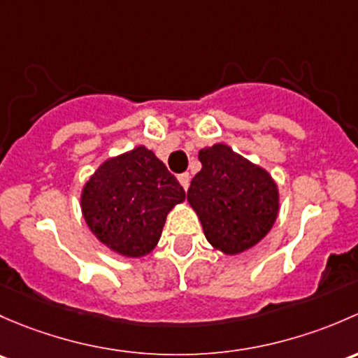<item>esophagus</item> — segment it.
<instances>
[{"instance_id":"esophagus-1","label":"esophagus","mask_w":358,"mask_h":358,"mask_svg":"<svg viewBox=\"0 0 358 358\" xmlns=\"http://www.w3.org/2000/svg\"><path fill=\"white\" fill-rule=\"evenodd\" d=\"M189 174H187V172H184V174H179L178 176V180L180 182V186L184 187V189H187V187H189Z\"/></svg>"}]
</instances>
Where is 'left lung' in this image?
<instances>
[{
	"instance_id": "1",
	"label": "left lung",
	"mask_w": 358,
	"mask_h": 358,
	"mask_svg": "<svg viewBox=\"0 0 358 358\" xmlns=\"http://www.w3.org/2000/svg\"><path fill=\"white\" fill-rule=\"evenodd\" d=\"M198 158L201 171L191 180L187 201L206 241L224 255L248 252L278 219V182L264 167L224 143L200 150Z\"/></svg>"
}]
</instances>
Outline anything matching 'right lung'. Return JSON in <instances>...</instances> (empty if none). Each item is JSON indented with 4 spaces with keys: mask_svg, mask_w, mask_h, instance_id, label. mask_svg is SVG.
Returning a JSON list of instances; mask_svg holds the SVG:
<instances>
[{
    "mask_svg": "<svg viewBox=\"0 0 358 358\" xmlns=\"http://www.w3.org/2000/svg\"><path fill=\"white\" fill-rule=\"evenodd\" d=\"M186 200L182 186L145 145L110 157L80 191L90 231L110 252L139 259L158 245L169 212Z\"/></svg>",
    "mask_w": 358,
    "mask_h": 358,
    "instance_id": "obj_1",
    "label": "right lung"
}]
</instances>
